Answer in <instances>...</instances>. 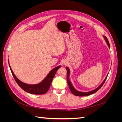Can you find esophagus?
<instances>
[{
  "instance_id": "obj_1",
  "label": "esophagus",
  "mask_w": 122,
  "mask_h": 122,
  "mask_svg": "<svg viewBox=\"0 0 122 122\" xmlns=\"http://www.w3.org/2000/svg\"><path fill=\"white\" fill-rule=\"evenodd\" d=\"M63 64H64V65H66V62H63Z\"/></svg>"
}]
</instances>
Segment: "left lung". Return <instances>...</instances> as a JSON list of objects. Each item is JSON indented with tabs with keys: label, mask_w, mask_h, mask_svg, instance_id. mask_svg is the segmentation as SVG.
<instances>
[{
	"label": "left lung",
	"mask_w": 122,
	"mask_h": 122,
	"mask_svg": "<svg viewBox=\"0 0 122 122\" xmlns=\"http://www.w3.org/2000/svg\"><path fill=\"white\" fill-rule=\"evenodd\" d=\"M103 38L104 39L106 44H107L109 48L110 49V45H109V41H108L107 38L106 36H103ZM66 69H67V82H68V85H69L70 90V91H71V93L73 95L77 96H89L90 95H92V94H93L96 93V92L98 91L100 89V88L102 87V86H103V84H104V83L105 82V80L107 78V76L108 75V74H107V76H106L104 80H103V81L101 83V84L99 86H98L97 88H96L95 89H94L93 90L90 91H88V92H80V91L77 90L76 88L74 87L73 85L72 84V83L71 81V80H70V73H71V71H70V69L68 67H66Z\"/></svg>",
	"instance_id": "obj_1"
}]
</instances>
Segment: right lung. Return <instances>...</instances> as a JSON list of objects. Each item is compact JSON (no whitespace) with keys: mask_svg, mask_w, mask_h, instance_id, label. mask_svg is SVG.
Returning <instances> with one entry per match:
<instances>
[{"mask_svg":"<svg viewBox=\"0 0 122 122\" xmlns=\"http://www.w3.org/2000/svg\"><path fill=\"white\" fill-rule=\"evenodd\" d=\"M9 64L11 72H12L14 78L15 80H16L17 84L19 85L22 89H23L25 92H27L28 93L35 95H42L46 94L47 93V91L49 89L51 82H52L57 70L61 67V66H58L57 67H55L54 68L51 70L50 72L48 74V75L45 77V79H44L40 83L35 84H29L21 81L15 75V74L14 73L13 70L10 66L9 60Z\"/></svg>","mask_w":122,"mask_h":122,"instance_id":"1","label":"right lung"}]
</instances>
